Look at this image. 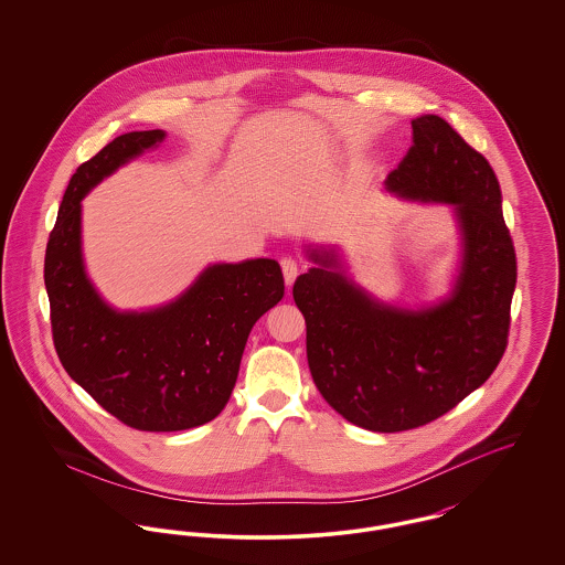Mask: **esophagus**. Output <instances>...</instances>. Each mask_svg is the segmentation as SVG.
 <instances>
[{"label": "esophagus", "instance_id": "obj_1", "mask_svg": "<svg viewBox=\"0 0 565 565\" xmlns=\"http://www.w3.org/2000/svg\"><path fill=\"white\" fill-rule=\"evenodd\" d=\"M281 270H284L286 286H292V284H295L296 275H298V265H296L295 258H290V256L281 258Z\"/></svg>", "mask_w": 565, "mask_h": 565}]
</instances>
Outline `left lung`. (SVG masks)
<instances>
[{
  "instance_id": "1",
  "label": "left lung",
  "mask_w": 565,
  "mask_h": 565,
  "mask_svg": "<svg viewBox=\"0 0 565 565\" xmlns=\"http://www.w3.org/2000/svg\"><path fill=\"white\" fill-rule=\"evenodd\" d=\"M413 146L385 180L403 201L443 205L459 235L449 290L434 300H381L351 277L337 245L309 243L298 275L309 371L323 401L353 426L419 428L479 390L507 350L516 258L502 192L483 154L440 116L413 122Z\"/></svg>"
}]
</instances>
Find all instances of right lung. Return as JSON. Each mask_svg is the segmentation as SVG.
<instances>
[{
	"instance_id": "1",
	"label": "right lung",
	"mask_w": 565,
	"mask_h": 565,
	"mask_svg": "<svg viewBox=\"0 0 565 565\" xmlns=\"http://www.w3.org/2000/svg\"><path fill=\"white\" fill-rule=\"evenodd\" d=\"M164 137L161 129L120 135L76 169L44 260L63 369L114 417L146 431L189 430L217 417L249 330L284 296L273 258L207 265L184 292L148 309H116L95 288L82 252V199Z\"/></svg>"
}]
</instances>
